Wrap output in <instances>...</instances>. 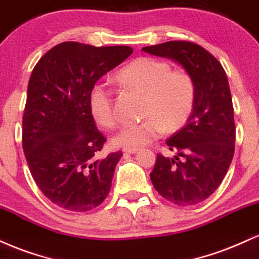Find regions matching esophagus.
I'll return each mask as SVG.
<instances>
[{
  "label": "esophagus",
  "instance_id": "1",
  "mask_svg": "<svg viewBox=\"0 0 259 259\" xmlns=\"http://www.w3.org/2000/svg\"><path fill=\"white\" fill-rule=\"evenodd\" d=\"M139 150V148H124L123 149V153H127V154H135L137 151Z\"/></svg>",
  "mask_w": 259,
  "mask_h": 259
}]
</instances>
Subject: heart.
<instances>
[{
	"label": "heart",
	"mask_w": 259,
	"mask_h": 259,
	"mask_svg": "<svg viewBox=\"0 0 259 259\" xmlns=\"http://www.w3.org/2000/svg\"><path fill=\"white\" fill-rule=\"evenodd\" d=\"M118 80L144 93L139 122H126L115 136L117 147L139 148L160 138L163 132H176L187 124L195 105V83L188 71L171 69L167 62L150 57L133 60L118 71ZM91 114L106 130L117 124L112 93L96 84L88 99Z\"/></svg>",
	"instance_id": "b5f03b06"
}]
</instances>
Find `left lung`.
<instances>
[{
  "instance_id": "left-lung-1",
  "label": "left lung",
  "mask_w": 259,
  "mask_h": 259,
  "mask_svg": "<svg viewBox=\"0 0 259 259\" xmlns=\"http://www.w3.org/2000/svg\"><path fill=\"white\" fill-rule=\"evenodd\" d=\"M142 51L181 64L195 83V105L187 124L166 141L175 157L157 154L150 179L157 193L178 206L206 200L220 187L235 150L232 94L222 64L201 46L168 41Z\"/></svg>"
}]
</instances>
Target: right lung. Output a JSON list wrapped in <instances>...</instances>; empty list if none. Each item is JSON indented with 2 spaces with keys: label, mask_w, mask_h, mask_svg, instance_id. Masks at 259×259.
<instances>
[{
  "label": "right lung",
  "mask_w": 259,
  "mask_h": 259,
  "mask_svg": "<svg viewBox=\"0 0 259 259\" xmlns=\"http://www.w3.org/2000/svg\"><path fill=\"white\" fill-rule=\"evenodd\" d=\"M128 46H54L33 68L23 116V150L33 181L54 205L74 212L98 207L122 153L97 154L106 142L88 99L96 82L127 59Z\"/></svg>",
  "instance_id": "right-lung-1"
}]
</instances>
